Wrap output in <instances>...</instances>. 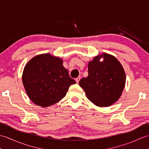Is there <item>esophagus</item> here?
Returning <instances> with one entry per match:
<instances>
[{"label":"esophagus","instance_id":"esophagus-1","mask_svg":"<svg viewBox=\"0 0 149 149\" xmlns=\"http://www.w3.org/2000/svg\"><path fill=\"white\" fill-rule=\"evenodd\" d=\"M81 79V77H78L77 78H75V81L77 82V83H79V80Z\"/></svg>","mask_w":149,"mask_h":149}]
</instances>
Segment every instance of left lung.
<instances>
[{"label": "left lung", "mask_w": 149, "mask_h": 149, "mask_svg": "<svg viewBox=\"0 0 149 149\" xmlns=\"http://www.w3.org/2000/svg\"><path fill=\"white\" fill-rule=\"evenodd\" d=\"M100 56L104 61H99ZM125 83V74L122 65L115 57L104 53L88 63V75L79 84L86 97L95 105L107 107L119 99Z\"/></svg>", "instance_id": "obj_1"}]
</instances>
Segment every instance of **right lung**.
I'll list each match as a JSON object with an SVG mask.
<instances>
[{"mask_svg":"<svg viewBox=\"0 0 149 149\" xmlns=\"http://www.w3.org/2000/svg\"><path fill=\"white\" fill-rule=\"evenodd\" d=\"M22 81L29 99L43 107L57 103L76 82L70 77L61 59L49 54L34 57L25 66Z\"/></svg>","mask_w":149,"mask_h":149,"instance_id":"add662e5","label":"right lung"}]
</instances>
